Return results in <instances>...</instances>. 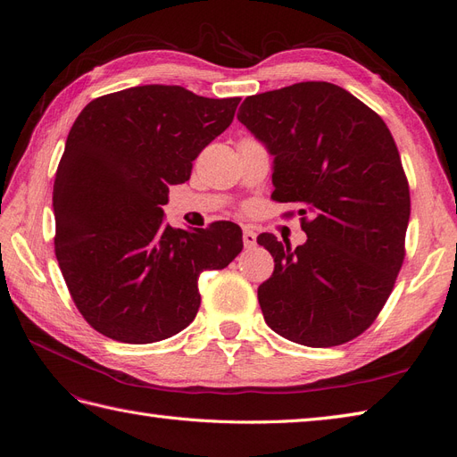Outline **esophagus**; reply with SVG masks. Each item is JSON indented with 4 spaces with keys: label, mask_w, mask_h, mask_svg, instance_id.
<instances>
[{
    "label": "esophagus",
    "mask_w": 457,
    "mask_h": 457,
    "mask_svg": "<svg viewBox=\"0 0 457 457\" xmlns=\"http://www.w3.org/2000/svg\"><path fill=\"white\" fill-rule=\"evenodd\" d=\"M242 238H244V245L245 247H253L257 244V234L250 227L244 228V237Z\"/></svg>",
    "instance_id": "34e87169"
}]
</instances>
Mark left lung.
Instances as JSON below:
<instances>
[{
	"instance_id": "1",
	"label": "left lung",
	"mask_w": 457,
	"mask_h": 457,
	"mask_svg": "<svg viewBox=\"0 0 457 457\" xmlns=\"http://www.w3.org/2000/svg\"><path fill=\"white\" fill-rule=\"evenodd\" d=\"M238 120L274 158L270 198L311 215L297 247L257 237L274 257L257 289L265 322L305 347L354 339L376 320L404 261L410 188L389 128L328 81L247 96Z\"/></svg>"
}]
</instances>
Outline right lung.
<instances>
[{"instance_id": "obj_1", "label": "right lung", "mask_w": 457, "mask_h": 457, "mask_svg": "<svg viewBox=\"0 0 457 457\" xmlns=\"http://www.w3.org/2000/svg\"><path fill=\"white\" fill-rule=\"evenodd\" d=\"M238 103L137 86L99 96L76 118L53 185L54 255L99 334L135 345L179 334L198 312L200 272L242 252V228L230 220L173 228L162 210Z\"/></svg>"}]
</instances>
